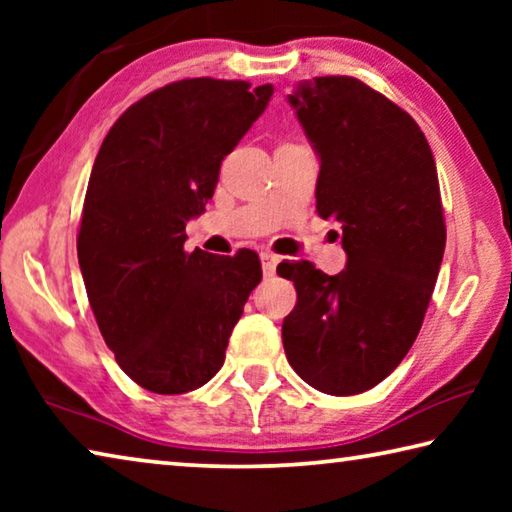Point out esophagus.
<instances>
[{
  "mask_svg": "<svg viewBox=\"0 0 512 512\" xmlns=\"http://www.w3.org/2000/svg\"><path fill=\"white\" fill-rule=\"evenodd\" d=\"M259 259H262V271L266 277H273L275 275V268H277V262H280V257L268 253V250H264L262 255H259Z\"/></svg>",
  "mask_w": 512,
  "mask_h": 512,
  "instance_id": "34e87169",
  "label": "esophagus"
}]
</instances>
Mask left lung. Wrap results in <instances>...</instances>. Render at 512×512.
<instances>
[{
  "mask_svg": "<svg viewBox=\"0 0 512 512\" xmlns=\"http://www.w3.org/2000/svg\"><path fill=\"white\" fill-rule=\"evenodd\" d=\"M289 103L320 158L316 210L341 223L348 264L277 266L298 291L284 352L316 391L357 395L400 366L429 307L447 239L436 162L409 112L352 76L300 81Z\"/></svg>",
  "mask_w": 512,
  "mask_h": 512,
  "instance_id": "left-lung-1",
  "label": "left lung"
}]
</instances>
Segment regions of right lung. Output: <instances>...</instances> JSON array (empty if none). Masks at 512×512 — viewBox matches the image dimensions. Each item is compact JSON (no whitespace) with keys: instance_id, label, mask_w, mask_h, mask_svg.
Masks as SVG:
<instances>
[{"instance_id":"right-lung-1","label":"right lung","mask_w":512,"mask_h":512,"mask_svg":"<svg viewBox=\"0 0 512 512\" xmlns=\"http://www.w3.org/2000/svg\"><path fill=\"white\" fill-rule=\"evenodd\" d=\"M273 85L185 79L133 103L103 140L76 239L90 307L119 368L151 393L196 391L221 370L259 280L253 250L185 253L225 155Z\"/></svg>"}]
</instances>
